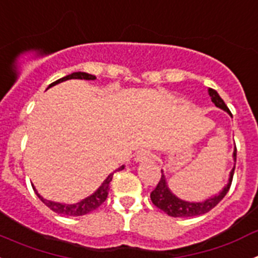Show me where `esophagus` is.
<instances>
[{"mask_svg":"<svg viewBox=\"0 0 258 258\" xmlns=\"http://www.w3.org/2000/svg\"><path fill=\"white\" fill-rule=\"evenodd\" d=\"M151 152L147 151V150H142V151H140L138 154H137L136 156V161H147V160H151Z\"/></svg>","mask_w":258,"mask_h":258,"instance_id":"34e87169","label":"esophagus"}]
</instances>
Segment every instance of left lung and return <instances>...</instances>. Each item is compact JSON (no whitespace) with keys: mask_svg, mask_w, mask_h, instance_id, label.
Masks as SVG:
<instances>
[{"mask_svg":"<svg viewBox=\"0 0 258 258\" xmlns=\"http://www.w3.org/2000/svg\"><path fill=\"white\" fill-rule=\"evenodd\" d=\"M208 93L212 102L216 104V107L223 109V111H226V112L232 117L230 109L227 108V106L225 104V102L222 101V98L218 95V93L216 92L214 89H209ZM232 157H234V161L236 163V147L235 150H234ZM234 169H235V165H234L232 170L230 172L229 182H227L226 186L222 188V191H221L218 195L199 203L186 202V200H182L179 199L178 197H175L174 194H173L172 191L169 190V187H168V184H166L165 181V175L163 174V170H161L160 181H159V183H157V186L155 187V190L152 191L151 195H150V197H151V202L154 203V206H156L157 208L164 211L168 216H172V217H192V216L204 214L217 206L218 203L225 198L227 191L230 190V186H231L232 182V175H234Z\"/></svg>","mask_w":258,"mask_h":258,"instance_id":"left-lung-1","label":"left lung"}]
</instances>
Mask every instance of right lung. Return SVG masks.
<instances>
[{
    "label": "right lung",
    "instance_id": "right-lung-1",
    "mask_svg": "<svg viewBox=\"0 0 258 258\" xmlns=\"http://www.w3.org/2000/svg\"><path fill=\"white\" fill-rule=\"evenodd\" d=\"M71 79L95 80L97 77H95L94 75L86 74V72H74V74L61 77V79L56 80V81H54L52 84H50L49 88H51V86L56 85V84L63 83V81H67V80H71ZM121 169H124V165L120 166L117 170H121ZM112 175H113V173H111V174H109L108 177L104 179L103 183L99 186V188H98L94 194H92L90 197L85 198V199L81 200V202L76 203V204H61V203H55V202H51V200H46L41 197L40 194L36 191L35 187H33V190L36 191V194H37V197L41 199V202L44 203L46 207H49L51 211L55 212V213L63 214V216H84V214H86V213H89V212H92V211H94V209H97L98 207L101 206L102 203L107 199V195H108V190H109V182L112 181Z\"/></svg>",
    "mask_w": 258,
    "mask_h": 258
}]
</instances>
